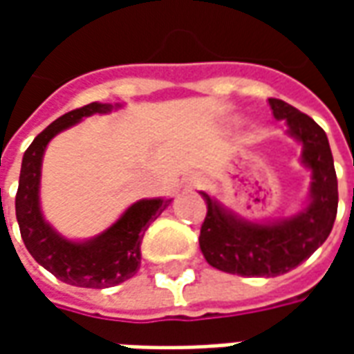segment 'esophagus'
I'll list each match as a JSON object with an SVG mask.
<instances>
[{"instance_id":"34e87169","label":"esophagus","mask_w":354,"mask_h":354,"mask_svg":"<svg viewBox=\"0 0 354 354\" xmlns=\"http://www.w3.org/2000/svg\"><path fill=\"white\" fill-rule=\"evenodd\" d=\"M189 185H192V187H201V185H203V178H201L199 174H193V176L189 178Z\"/></svg>"}]
</instances>
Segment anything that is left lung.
Instances as JSON below:
<instances>
[{"mask_svg":"<svg viewBox=\"0 0 354 354\" xmlns=\"http://www.w3.org/2000/svg\"><path fill=\"white\" fill-rule=\"evenodd\" d=\"M274 119L286 121L288 134L301 144V162L311 170L309 199L299 212L273 222H250L201 192L207 218L199 246L216 269L241 277L288 273L330 235L337 214V178L326 132L311 117L279 98H269Z\"/></svg>","mask_w":354,"mask_h":354,"instance_id":"8db88e82","label":"left lung"}]
</instances>
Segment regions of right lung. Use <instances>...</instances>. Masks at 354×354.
<instances>
[{"label": "right lung", "instance_id": "right-lung-1", "mask_svg": "<svg viewBox=\"0 0 354 354\" xmlns=\"http://www.w3.org/2000/svg\"><path fill=\"white\" fill-rule=\"evenodd\" d=\"M117 106L87 104L68 111L39 132L22 157L19 192L15 199L17 222L28 252L47 271L66 284L81 288H108L129 281L140 267L144 233L172 199H142L124 210L121 218L88 241H70L45 222L39 205L43 153L58 132L77 124L83 117L108 113Z\"/></svg>", "mask_w": 354, "mask_h": 354}]
</instances>
